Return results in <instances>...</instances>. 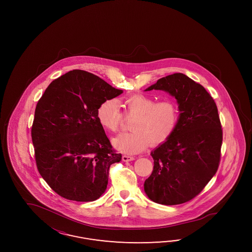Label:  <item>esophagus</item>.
I'll return each instance as SVG.
<instances>
[{
  "label": "esophagus",
  "instance_id": "esophagus-1",
  "mask_svg": "<svg viewBox=\"0 0 252 252\" xmlns=\"http://www.w3.org/2000/svg\"><path fill=\"white\" fill-rule=\"evenodd\" d=\"M122 160L124 161H130V160H135V157L128 156V155H123Z\"/></svg>",
  "mask_w": 252,
  "mask_h": 252
}]
</instances>
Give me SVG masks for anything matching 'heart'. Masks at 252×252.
Wrapping results in <instances>:
<instances>
[{
  "label": "heart",
  "instance_id": "b5f03b06",
  "mask_svg": "<svg viewBox=\"0 0 252 252\" xmlns=\"http://www.w3.org/2000/svg\"><path fill=\"white\" fill-rule=\"evenodd\" d=\"M125 114L135 116L131 132H125L112 139V144L126 154L141 153L151 143L162 144L175 133L180 118V110L175 99H156L145 94L130 95L122 100ZM99 126L106 131L115 132L123 121V114L115 99H106L97 109Z\"/></svg>",
  "mask_w": 252,
  "mask_h": 252
}]
</instances>
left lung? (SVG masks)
<instances>
[{
	"mask_svg": "<svg viewBox=\"0 0 252 252\" xmlns=\"http://www.w3.org/2000/svg\"><path fill=\"white\" fill-rule=\"evenodd\" d=\"M153 90L176 98L180 118L175 133L151 153L154 166L144 190L156 203L181 204L198 195L218 170L222 141L218 110L206 90L182 73L161 77L145 92Z\"/></svg>",
	"mask_w": 252,
	"mask_h": 252,
	"instance_id": "obj_1",
	"label": "left lung"
}]
</instances>
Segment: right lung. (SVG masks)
<instances>
[{"label": "right lung", "mask_w": 252, "mask_h": 252, "mask_svg": "<svg viewBox=\"0 0 252 252\" xmlns=\"http://www.w3.org/2000/svg\"><path fill=\"white\" fill-rule=\"evenodd\" d=\"M123 91L99 76L73 70L54 79L38 99L31 128L38 172L70 200L93 201L106 189L109 168L122 159L96 117Z\"/></svg>", "instance_id": "right-lung-1"}]
</instances>
